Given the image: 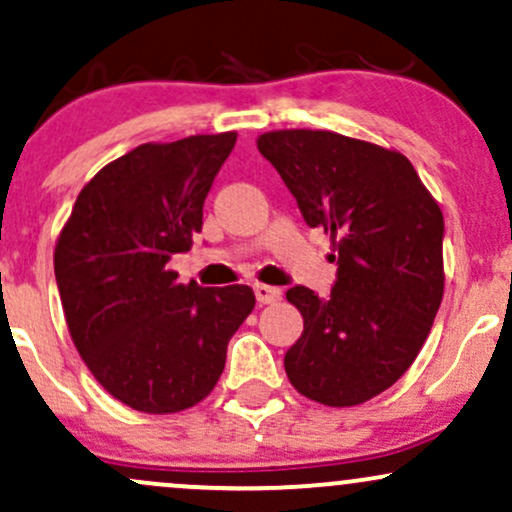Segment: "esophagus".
Listing matches in <instances>:
<instances>
[{
  "label": "esophagus",
  "instance_id": "esophagus-1",
  "mask_svg": "<svg viewBox=\"0 0 512 512\" xmlns=\"http://www.w3.org/2000/svg\"><path fill=\"white\" fill-rule=\"evenodd\" d=\"M255 296H257V303L260 305H269V303H276L281 298V291L276 289V286H267V284H257L255 286Z\"/></svg>",
  "mask_w": 512,
  "mask_h": 512
}]
</instances>
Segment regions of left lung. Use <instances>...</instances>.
Listing matches in <instances>:
<instances>
[{
    "mask_svg": "<svg viewBox=\"0 0 512 512\" xmlns=\"http://www.w3.org/2000/svg\"><path fill=\"white\" fill-rule=\"evenodd\" d=\"M257 149L279 170L305 223L337 260L330 298L286 291L303 334L284 368L303 397L356 407L395 385L419 356L443 301V211L409 158L327 132L276 129Z\"/></svg>",
    "mask_w": 512,
    "mask_h": 512,
    "instance_id": "obj_1",
    "label": "left lung"
}]
</instances>
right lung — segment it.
Returning a JSON list of instances; mask_svg holds the SVG:
<instances>
[{
    "instance_id": "add662e5",
    "label": "right lung",
    "mask_w": 512,
    "mask_h": 512,
    "mask_svg": "<svg viewBox=\"0 0 512 512\" xmlns=\"http://www.w3.org/2000/svg\"><path fill=\"white\" fill-rule=\"evenodd\" d=\"M236 132L142 144L98 170L55 245L69 334L93 378L144 414L195 407L255 308L250 286L180 284L168 267L202 231L211 182Z\"/></svg>"
}]
</instances>
